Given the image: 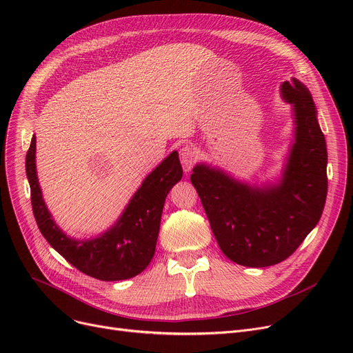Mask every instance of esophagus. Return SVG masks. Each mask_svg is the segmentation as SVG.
<instances>
[{
	"label": "esophagus",
	"mask_w": 353,
	"mask_h": 353,
	"mask_svg": "<svg viewBox=\"0 0 353 353\" xmlns=\"http://www.w3.org/2000/svg\"><path fill=\"white\" fill-rule=\"evenodd\" d=\"M197 159H199V154H197L194 147H192V145L181 147L180 160H181L184 172H190L193 169V165L196 164Z\"/></svg>",
	"instance_id": "1"
}]
</instances>
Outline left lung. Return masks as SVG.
I'll return each instance as SVG.
<instances>
[{"label":"left lung","instance_id":"8db88e82","mask_svg":"<svg viewBox=\"0 0 353 353\" xmlns=\"http://www.w3.org/2000/svg\"><path fill=\"white\" fill-rule=\"evenodd\" d=\"M281 92L293 105L296 128L279 183L249 186L206 164H197L190 176L219 248L248 268L288 259L318 225L327 194L326 141L310 91L292 79Z\"/></svg>","mask_w":353,"mask_h":353}]
</instances>
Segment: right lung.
<instances>
[{
    "instance_id": "add662e5",
    "label": "right lung",
    "mask_w": 353,
    "mask_h": 353,
    "mask_svg": "<svg viewBox=\"0 0 353 353\" xmlns=\"http://www.w3.org/2000/svg\"><path fill=\"white\" fill-rule=\"evenodd\" d=\"M32 213L52 249L80 272L99 281L114 282L141 273L154 256L164 200L181 179L177 152L165 157L141 183L114 226L91 240H76L55 225L41 196L35 170V136L26 157Z\"/></svg>"
}]
</instances>
